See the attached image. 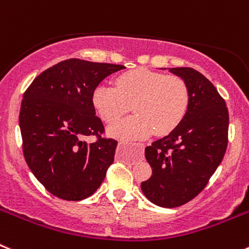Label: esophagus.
Here are the masks:
<instances>
[{
  "label": "esophagus",
  "mask_w": 249,
  "mask_h": 249,
  "mask_svg": "<svg viewBox=\"0 0 249 249\" xmlns=\"http://www.w3.org/2000/svg\"><path fill=\"white\" fill-rule=\"evenodd\" d=\"M127 144H128V143H127V142H120V143H118V147H126ZM140 147H141V148H143L144 144L143 143H140Z\"/></svg>",
  "instance_id": "esophagus-1"
}]
</instances>
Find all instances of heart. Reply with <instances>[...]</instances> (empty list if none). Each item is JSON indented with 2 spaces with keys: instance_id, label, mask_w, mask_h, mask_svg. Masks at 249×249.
Wrapping results in <instances>:
<instances>
[{
  "instance_id": "heart-1",
  "label": "heart",
  "mask_w": 249,
  "mask_h": 249,
  "mask_svg": "<svg viewBox=\"0 0 249 249\" xmlns=\"http://www.w3.org/2000/svg\"><path fill=\"white\" fill-rule=\"evenodd\" d=\"M114 87L98 85L92 92V106L101 120L112 123L132 109L135 116L108 127V135L120 140L166 136L183 121L190 105V92L181 77L147 68L120 74Z\"/></svg>"
}]
</instances>
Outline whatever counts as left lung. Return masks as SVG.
I'll return each instance as SVG.
<instances>
[{"label":"left lung","mask_w":249,"mask_h":249,"mask_svg":"<svg viewBox=\"0 0 249 249\" xmlns=\"http://www.w3.org/2000/svg\"><path fill=\"white\" fill-rule=\"evenodd\" d=\"M181 77L190 105L179 126L146 147L152 176L141 190L152 203L175 208L190 202L207 186L228 143V109L214 86L190 67L168 68Z\"/></svg>","instance_id":"8db88e82"}]
</instances>
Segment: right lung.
Masks as SVG:
<instances>
[{"mask_svg":"<svg viewBox=\"0 0 249 249\" xmlns=\"http://www.w3.org/2000/svg\"><path fill=\"white\" fill-rule=\"evenodd\" d=\"M123 68L66 59L38 74L23 94V156L35 177L58 198L81 201L93 195L113 163L117 141L101 137L105 128L92 106V92ZM86 135L98 141L89 144Z\"/></svg>","mask_w":249,"mask_h":249,"instance_id":"add662e5","label":"right lung"}]
</instances>
